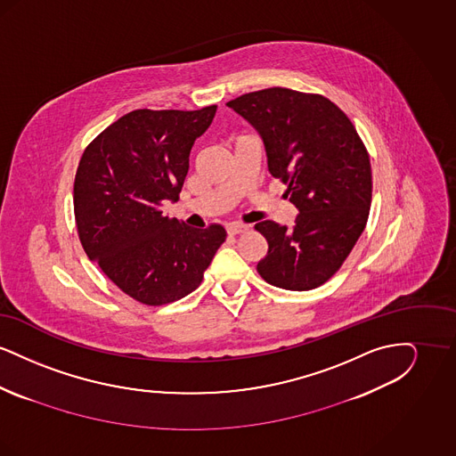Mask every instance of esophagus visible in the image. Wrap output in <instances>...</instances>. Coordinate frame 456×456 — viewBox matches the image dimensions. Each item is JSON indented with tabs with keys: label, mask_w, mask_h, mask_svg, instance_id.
<instances>
[{
	"label": "esophagus",
	"mask_w": 456,
	"mask_h": 456,
	"mask_svg": "<svg viewBox=\"0 0 456 456\" xmlns=\"http://www.w3.org/2000/svg\"><path fill=\"white\" fill-rule=\"evenodd\" d=\"M248 229H249V227L244 225V224H227V225H225V231H227V234H231V236L246 232Z\"/></svg>",
	"instance_id": "obj_1"
}]
</instances>
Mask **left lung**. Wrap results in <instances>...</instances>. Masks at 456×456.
I'll return each mask as SVG.
<instances>
[{
  "mask_svg": "<svg viewBox=\"0 0 456 456\" xmlns=\"http://www.w3.org/2000/svg\"><path fill=\"white\" fill-rule=\"evenodd\" d=\"M256 131L268 171L287 184L299 210L292 229L263 220L268 242L256 270L287 290H311L331 279L361 238L370 208L369 153L347 114L318 94L272 87L227 102Z\"/></svg>",
  "mask_w": 456,
  "mask_h": 456,
  "instance_id": "1",
  "label": "left lung"
}]
</instances>
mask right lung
<instances>
[{
	"mask_svg": "<svg viewBox=\"0 0 456 456\" xmlns=\"http://www.w3.org/2000/svg\"><path fill=\"white\" fill-rule=\"evenodd\" d=\"M216 110H131L80 159L73 186L80 242L138 303L162 305L193 292L225 240L218 224L193 229L162 212L164 201H177L190 152Z\"/></svg>",
	"mask_w": 456,
	"mask_h": 456,
	"instance_id": "obj_1",
	"label": "right lung"
}]
</instances>
